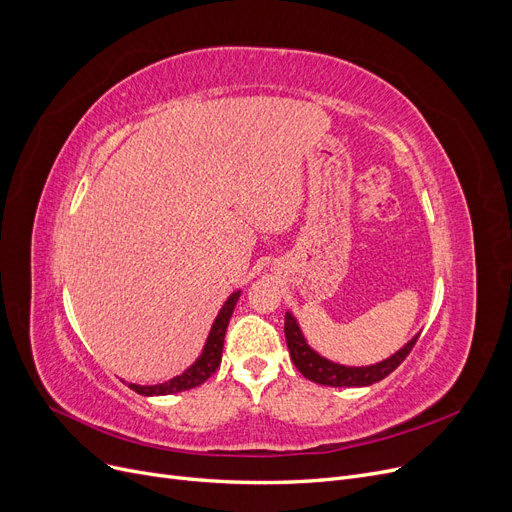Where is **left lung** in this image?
Segmentation results:
<instances>
[{"label":"left lung","mask_w":512,"mask_h":512,"mask_svg":"<svg viewBox=\"0 0 512 512\" xmlns=\"http://www.w3.org/2000/svg\"><path fill=\"white\" fill-rule=\"evenodd\" d=\"M419 335L421 333L412 335V339H408V342L389 358H383L375 364H367V367H348V364L333 362L316 352L306 342L296 316L291 314V310L285 312V342L296 369L306 379L329 387H367L385 379L389 373L400 367V362L410 354L412 348H415Z\"/></svg>","instance_id":"left-lung-1"}]
</instances>
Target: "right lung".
<instances>
[{"mask_svg": "<svg viewBox=\"0 0 512 512\" xmlns=\"http://www.w3.org/2000/svg\"><path fill=\"white\" fill-rule=\"evenodd\" d=\"M239 296H241V289L233 291V294L225 300L223 308L218 310L216 319L208 331L202 354L196 358V362L189 364V367L181 375L168 379L164 383H158V385H137V383H127V385L133 389V392H137L141 396H168V394L185 392V389H191V387H198L206 379H210L216 373V369L221 367L227 325L231 321V314L235 310Z\"/></svg>", "mask_w": 512, "mask_h": 512, "instance_id": "add662e5", "label": "right lung"}]
</instances>
